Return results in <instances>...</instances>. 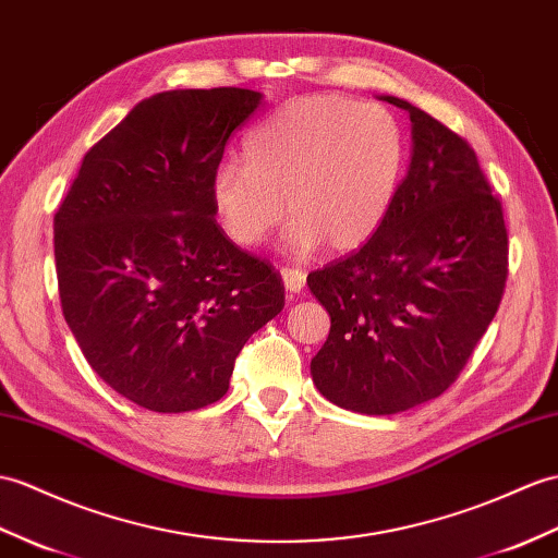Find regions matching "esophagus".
<instances>
[{
    "mask_svg": "<svg viewBox=\"0 0 558 558\" xmlns=\"http://www.w3.org/2000/svg\"><path fill=\"white\" fill-rule=\"evenodd\" d=\"M280 276L284 280V288L290 292H302L304 284H306V274L300 268H290V266H282L280 268Z\"/></svg>",
    "mask_w": 558,
    "mask_h": 558,
    "instance_id": "esophagus-1",
    "label": "esophagus"
}]
</instances>
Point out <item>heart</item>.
I'll return each mask as SVG.
<instances>
[{"label":"heart","instance_id":"1","mask_svg":"<svg viewBox=\"0 0 558 558\" xmlns=\"http://www.w3.org/2000/svg\"><path fill=\"white\" fill-rule=\"evenodd\" d=\"M407 140L378 104L340 95L284 101L244 140V166L220 163L211 202L220 228L240 247H256L288 214V244L311 252L320 242L352 252L390 214Z\"/></svg>","mask_w":558,"mask_h":558}]
</instances>
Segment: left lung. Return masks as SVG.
<instances>
[{"instance_id": "1", "label": "left lung", "mask_w": 558, "mask_h": 558, "mask_svg": "<svg viewBox=\"0 0 558 558\" xmlns=\"http://www.w3.org/2000/svg\"><path fill=\"white\" fill-rule=\"evenodd\" d=\"M411 161L390 214L361 247L308 274L330 314L311 359L320 395L342 409L390 416L442 395L495 318L509 276L501 202L473 147L399 97Z\"/></svg>"}]
</instances>
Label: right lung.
I'll return each instance as SVG.
<instances>
[{
  "mask_svg": "<svg viewBox=\"0 0 558 558\" xmlns=\"http://www.w3.org/2000/svg\"><path fill=\"white\" fill-rule=\"evenodd\" d=\"M262 93L142 99L83 157L54 214L61 311L111 390L159 413L209 407L284 306L278 270L216 223L211 180Z\"/></svg>",
  "mask_w": 558,
  "mask_h": 558,
  "instance_id": "1",
  "label": "right lung"
}]
</instances>
